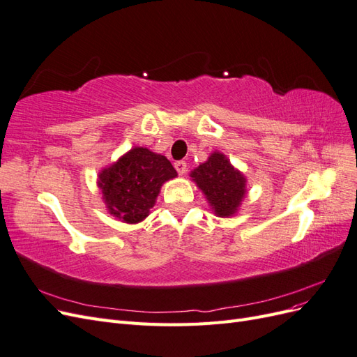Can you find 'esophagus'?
Instances as JSON below:
<instances>
[{
  "label": "esophagus",
  "mask_w": 357,
  "mask_h": 357,
  "mask_svg": "<svg viewBox=\"0 0 357 357\" xmlns=\"http://www.w3.org/2000/svg\"><path fill=\"white\" fill-rule=\"evenodd\" d=\"M176 169H177V172L180 176H185L186 174V171H188V164L185 160H178V162H176Z\"/></svg>",
  "instance_id": "esophagus-1"
}]
</instances>
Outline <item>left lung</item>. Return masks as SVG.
<instances>
[{
    "label": "left lung",
    "mask_w": 357,
    "mask_h": 357,
    "mask_svg": "<svg viewBox=\"0 0 357 357\" xmlns=\"http://www.w3.org/2000/svg\"><path fill=\"white\" fill-rule=\"evenodd\" d=\"M190 177L218 218H232L240 211L247 195V178L226 155L215 150L190 171Z\"/></svg>",
    "instance_id": "8db88e82"
}]
</instances>
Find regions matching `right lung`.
Returning <instances> with one entry per match:
<instances>
[{"instance_id": "add662e5", "label": "right lung", "mask_w": 357, "mask_h": 357, "mask_svg": "<svg viewBox=\"0 0 357 357\" xmlns=\"http://www.w3.org/2000/svg\"><path fill=\"white\" fill-rule=\"evenodd\" d=\"M171 162L147 147H132L100 171L96 185L105 208L123 223L143 222L155 207L162 185L176 178Z\"/></svg>"}]
</instances>
